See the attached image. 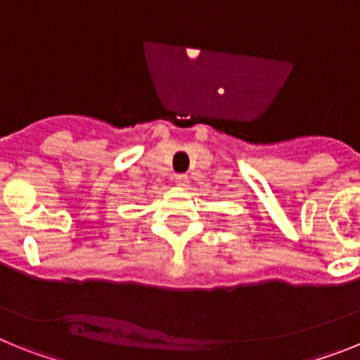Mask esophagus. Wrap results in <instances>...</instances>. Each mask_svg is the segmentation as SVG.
Wrapping results in <instances>:
<instances>
[{
  "label": "esophagus",
  "instance_id": "1",
  "mask_svg": "<svg viewBox=\"0 0 360 360\" xmlns=\"http://www.w3.org/2000/svg\"><path fill=\"white\" fill-rule=\"evenodd\" d=\"M174 184L180 187H187L189 186V176H187V174H176V178H174Z\"/></svg>",
  "mask_w": 360,
  "mask_h": 360
}]
</instances>
